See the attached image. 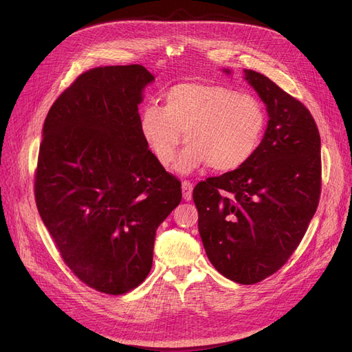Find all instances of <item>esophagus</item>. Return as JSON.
Returning <instances> with one entry per match:
<instances>
[{
  "label": "esophagus",
  "instance_id": "obj_1",
  "mask_svg": "<svg viewBox=\"0 0 352 352\" xmlns=\"http://www.w3.org/2000/svg\"><path fill=\"white\" fill-rule=\"evenodd\" d=\"M192 188H194V186L190 181H182V197H184V199L190 201L192 198Z\"/></svg>",
  "mask_w": 352,
  "mask_h": 352
}]
</instances>
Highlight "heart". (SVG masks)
<instances>
[{
  "label": "heart",
  "instance_id": "b5f03b06",
  "mask_svg": "<svg viewBox=\"0 0 352 352\" xmlns=\"http://www.w3.org/2000/svg\"><path fill=\"white\" fill-rule=\"evenodd\" d=\"M140 133L164 166L173 164L184 138L177 170L188 174L204 165L215 173L241 168L261 145L267 126L260 100L218 84L179 82L164 92V105L145 104Z\"/></svg>",
  "mask_w": 352,
  "mask_h": 352
}]
</instances>
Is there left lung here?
Wrapping results in <instances>:
<instances>
[{
	"mask_svg": "<svg viewBox=\"0 0 352 352\" xmlns=\"http://www.w3.org/2000/svg\"><path fill=\"white\" fill-rule=\"evenodd\" d=\"M244 72L267 105L261 145L241 168L198 182L192 198L211 264L228 280L251 285L288 261L317 211L321 138L301 101L263 74Z\"/></svg>",
	"mask_w": 352,
	"mask_h": 352,
	"instance_id": "8db88e82",
	"label": "left lung"
}]
</instances>
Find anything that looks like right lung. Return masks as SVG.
Masks as SVG:
<instances>
[{
    "label": "right lung",
    "mask_w": 352,
    "mask_h": 352,
    "mask_svg": "<svg viewBox=\"0 0 352 352\" xmlns=\"http://www.w3.org/2000/svg\"><path fill=\"white\" fill-rule=\"evenodd\" d=\"M145 67L82 72L48 111L34 192L67 267L89 288L121 295L153 267L157 228L181 202L140 133Z\"/></svg>",
    "instance_id": "add662e5"
}]
</instances>
